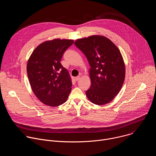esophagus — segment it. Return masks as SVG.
I'll use <instances>...</instances> for the list:
<instances>
[{
  "instance_id": "obj_1",
  "label": "esophagus",
  "mask_w": 156,
  "mask_h": 156,
  "mask_svg": "<svg viewBox=\"0 0 156 156\" xmlns=\"http://www.w3.org/2000/svg\"><path fill=\"white\" fill-rule=\"evenodd\" d=\"M80 78H81V76H78L75 77V80H76V81H78V80H80Z\"/></svg>"
}]
</instances>
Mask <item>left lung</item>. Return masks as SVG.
<instances>
[{
    "mask_svg": "<svg viewBox=\"0 0 156 156\" xmlns=\"http://www.w3.org/2000/svg\"><path fill=\"white\" fill-rule=\"evenodd\" d=\"M75 45L86 57L91 68V85L86 96L96 105L112 101L123 84L125 66L122 55L115 44L102 36L78 39Z\"/></svg>",
    "mask_w": 156,
    "mask_h": 156,
    "instance_id": "left-lung-1",
    "label": "left lung"
}]
</instances>
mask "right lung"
<instances>
[{
    "mask_svg": "<svg viewBox=\"0 0 156 156\" xmlns=\"http://www.w3.org/2000/svg\"><path fill=\"white\" fill-rule=\"evenodd\" d=\"M73 42L71 39H60L44 42L34 49L28 61L27 69L31 89L44 104L57 107L69 98L72 80L60 60Z\"/></svg>",
    "mask_w": 156,
    "mask_h": 156,
    "instance_id": "obj_1",
    "label": "right lung"
}]
</instances>
